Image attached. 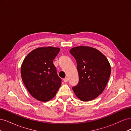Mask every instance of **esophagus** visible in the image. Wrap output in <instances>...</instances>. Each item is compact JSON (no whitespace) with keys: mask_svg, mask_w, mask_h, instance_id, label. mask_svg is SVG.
<instances>
[{"mask_svg":"<svg viewBox=\"0 0 131 131\" xmlns=\"http://www.w3.org/2000/svg\"><path fill=\"white\" fill-rule=\"evenodd\" d=\"M68 81V78H65L64 79H63V81H64V82H67Z\"/></svg>","mask_w":131,"mask_h":131,"instance_id":"34e87169","label":"esophagus"}]
</instances>
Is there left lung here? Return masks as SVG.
Instances as JSON below:
<instances>
[{"label":"left lung","mask_w":131,"mask_h":131,"mask_svg":"<svg viewBox=\"0 0 131 131\" xmlns=\"http://www.w3.org/2000/svg\"><path fill=\"white\" fill-rule=\"evenodd\" d=\"M69 52L77 61L79 78L78 84L72 88L74 92L82 101L94 100L103 92L109 80L108 60L100 51L89 46L75 47Z\"/></svg>","instance_id":"left-lung-1"}]
</instances>
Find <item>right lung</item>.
<instances>
[{"instance_id": "right-lung-1", "label": "right lung", "mask_w": 131, "mask_h": 131, "mask_svg": "<svg viewBox=\"0 0 131 131\" xmlns=\"http://www.w3.org/2000/svg\"><path fill=\"white\" fill-rule=\"evenodd\" d=\"M59 51L58 47H39L23 60L21 68L23 82L31 96L39 101L52 99L61 85L62 80L53 63Z\"/></svg>"}]
</instances>
